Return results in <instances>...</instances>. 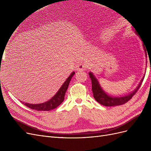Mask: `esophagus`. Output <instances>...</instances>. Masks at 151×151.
Masks as SVG:
<instances>
[{
    "label": "esophagus",
    "mask_w": 151,
    "mask_h": 151,
    "mask_svg": "<svg viewBox=\"0 0 151 151\" xmlns=\"http://www.w3.org/2000/svg\"><path fill=\"white\" fill-rule=\"evenodd\" d=\"M87 67H88V66H87V65L86 64V63H83V62H81L79 63L78 65H77V70H84L85 69H86Z\"/></svg>",
    "instance_id": "1"
}]
</instances>
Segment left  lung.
I'll return each instance as SVG.
<instances>
[{
  "instance_id": "1",
  "label": "left lung",
  "mask_w": 151,
  "mask_h": 151,
  "mask_svg": "<svg viewBox=\"0 0 151 151\" xmlns=\"http://www.w3.org/2000/svg\"><path fill=\"white\" fill-rule=\"evenodd\" d=\"M144 48L145 52V55L147 56V53H146V49L145 48L144 45ZM89 77L92 82V91L93 93V96L94 99L96 100L99 104H101L103 106H118V105H122L126 103L129 101L134 96L135 94L137 92V91L140 88V87L142 84V83L144 80V78L142 79L140 84H139L138 87L133 92L129 94V95L125 96L123 97H111L110 96L108 95L102 89L101 86H99V83L98 82L97 79L95 78V77L93 76V73L89 72Z\"/></svg>"
}]
</instances>
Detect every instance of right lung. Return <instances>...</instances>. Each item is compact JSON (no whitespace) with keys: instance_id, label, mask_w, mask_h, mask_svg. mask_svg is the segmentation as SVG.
<instances>
[{"instance_id":"1","label":"right lung","mask_w":151,"mask_h":151,"mask_svg":"<svg viewBox=\"0 0 151 151\" xmlns=\"http://www.w3.org/2000/svg\"><path fill=\"white\" fill-rule=\"evenodd\" d=\"M74 74L75 72H73L65 81V83L63 84L60 89L58 90L57 94L51 99H50L49 101L41 104H29L22 103V101L21 102H22V104H24L28 108L32 109H35V110L37 111H50L51 109L56 108L64 100V96L68 87V84L70 83V81L72 76Z\"/></svg>"}]
</instances>
